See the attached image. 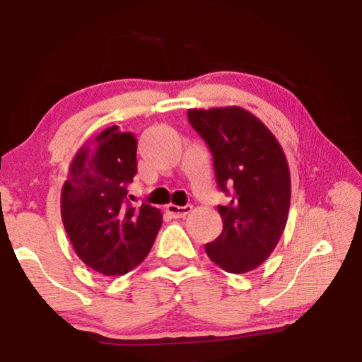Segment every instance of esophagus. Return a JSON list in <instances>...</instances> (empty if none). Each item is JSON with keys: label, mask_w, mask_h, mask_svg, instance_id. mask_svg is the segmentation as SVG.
<instances>
[{"label": "esophagus", "mask_w": 362, "mask_h": 362, "mask_svg": "<svg viewBox=\"0 0 362 362\" xmlns=\"http://www.w3.org/2000/svg\"><path fill=\"white\" fill-rule=\"evenodd\" d=\"M189 211H192V206H189V204H187V206L169 204V206L166 207L168 216H170L173 218H182V217H185L187 214H189Z\"/></svg>", "instance_id": "esophagus-1"}]
</instances>
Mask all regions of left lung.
I'll list each match as a JSON object with an SVG mask.
<instances>
[{
	"label": "left lung",
	"mask_w": 362,
	"mask_h": 362,
	"mask_svg": "<svg viewBox=\"0 0 362 362\" xmlns=\"http://www.w3.org/2000/svg\"><path fill=\"white\" fill-rule=\"evenodd\" d=\"M188 121L209 146L220 192L223 230L206 244L209 259L228 273L262 265L283 235L291 204V175L276 137L241 107L188 110Z\"/></svg>",
	"instance_id": "1"
}]
</instances>
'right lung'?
<instances>
[{"label":"right lung","mask_w":362,"mask_h":362,"mask_svg":"<svg viewBox=\"0 0 362 362\" xmlns=\"http://www.w3.org/2000/svg\"><path fill=\"white\" fill-rule=\"evenodd\" d=\"M137 174V140L112 126L78 150L62 188V222L76 255L105 276L142 263L163 216L150 204H131L127 187Z\"/></svg>","instance_id":"right-lung-1"}]
</instances>
